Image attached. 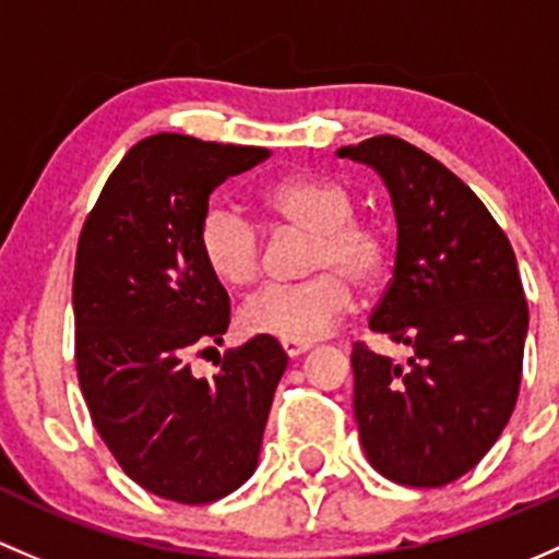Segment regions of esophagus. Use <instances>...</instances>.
<instances>
[{"mask_svg": "<svg viewBox=\"0 0 559 559\" xmlns=\"http://www.w3.org/2000/svg\"><path fill=\"white\" fill-rule=\"evenodd\" d=\"M280 347H282V353L287 355V358H298V355L307 353L312 344H309V342H280Z\"/></svg>", "mask_w": 559, "mask_h": 559, "instance_id": "esophagus-1", "label": "esophagus"}]
</instances>
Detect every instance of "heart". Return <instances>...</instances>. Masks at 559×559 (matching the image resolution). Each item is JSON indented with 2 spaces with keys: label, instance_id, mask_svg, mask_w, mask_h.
I'll use <instances>...</instances> for the list:
<instances>
[{
  "label": "heart",
  "instance_id": "1",
  "mask_svg": "<svg viewBox=\"0 0 559 559\" xmlns=\"http://www.w3.org/2000/svg\"><path fill=\"white\" fill-rule=\"evenodd\" d=\"M258 204L280 226L312 234L307 272L296 285H266L239 309L241 331L280 342L325 336L353 304V282L373 290L390 272L393 245L379 223L355 217L347 188L314 177H285L258 193ZM199 252L223 285L247 287L261 274L263 241L255 223L239 210L215 204L199 221Z\"/></svg>",
  "mask_w": 559,
  "mask_h": 559
}]
</instances>
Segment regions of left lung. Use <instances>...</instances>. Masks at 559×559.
I'll return each mask as SVG.
<instances>
[{
	"instance_id": "1",
	"label": "left lung",
	"mask_w": 559,
	"mask_h": 559,
	"mask_svg": "<svg viewBox=\"0 0 559 559\" xmlns=\"http://www.w3.org/2000/svg\"><path fill=\"white\" fill-rule=\"evenodd\" d=\"M338 155L377 169L393 199L395 272L368 328L408 349L399 364L355 342L360 444L390 481L444 487L485 457L520 395L527 301L514 250L433 155L390 134Z\"/></svg>"
}]
</instances>
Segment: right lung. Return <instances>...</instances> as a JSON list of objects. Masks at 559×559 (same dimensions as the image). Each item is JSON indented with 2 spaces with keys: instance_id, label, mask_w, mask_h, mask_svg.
<instances>
[{
  "instance_id": "right-lung-1",
  "label": "right lung",
  "mask_w": 559,
  "mask_h": 559,
  "mask_svg": "<svg viewBox=\"0 0 559 559\" xmlns=\"http://www.w3.org/2000/svg\"><path fill=\"white\" fill-rule=\"evenodd\" d=\"M263 158L266 147L147 136L115 166L80 231V390L126 476L175 503H212L250 479L287 366L266 336L223 353L212 379L188 366L231 320L226 287L199 252V221L226 177Z\"/></svg>"
}]
</instances>
